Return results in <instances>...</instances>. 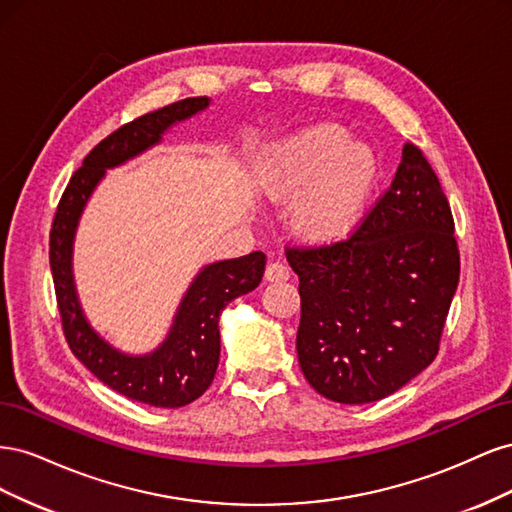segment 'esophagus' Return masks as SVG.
Listing matches in <instances>:
<instances>
[{"instance_id":"34e87169","label":"esophagus","mask_w":512,"mask_h":512,"mask_svg":"<svg viewBox=\"0 0 512 512\" xmlns=\"http://www.w3.org/2000/svg\"><path fill=\"white\" fill-rule=\"evenodd\" d=\"M265 280L267 282H286V280H290V269L284 265V262H269L267 271H265Z\"/></svg>"}]
</instances>
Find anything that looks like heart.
<instances>
[{
  "label": "heart",
  "mask_w": 512,
  "mask_h": 512,
  "mask_svg": "<svg viewBox=\"0 0 512 512\" xmlns=\"http://www.w3.org/2000/svg\"><path fill=\"white\" fill-rule=\"evenodd\" d=\"M380 162L367 143L350 141L337 123H318L273 145L256 173L273 205H294L292 228L305 241L333 243L363 220L376 190Z\"/></svg>",
  "instance_id": "1"
}]
</instances>
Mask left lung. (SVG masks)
<instances>
[{
	"mask_svg": "<svg viewBox=\"0 0 512 512\" xmlns=\"http://www.w3.org/2000/svg\"><path fill=\"white\" fill-rule=\"evenodd\" d=\"M451 205L423 151L404 145L391 188L350 239L290 247L303 376L337 404H371L436 359L459 284Z\"/></svg>",
	"mask_w": 512,
	"mask_h": 512,
	"instance_id": "left-lung-1",
	"label": "left lung"
}]
</instances>
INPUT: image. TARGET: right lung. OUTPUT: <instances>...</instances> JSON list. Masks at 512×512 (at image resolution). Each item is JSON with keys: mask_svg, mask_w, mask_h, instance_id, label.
<instances>
[{"mask_svg": "<svg viewBox=\"0 0 512 512\" xmlns=\"http://www.w3.org/2000/svg\"><path fill=\"white\" fill-rule=\"evenodd\" d=\"M211 98H185L138 117L89 151L61 196L51 228V271L66 342L91 374L128 399L156 408H181L203 395L220 361V314L241 294L252 292L265 273L267 256L252 252L220 260L198 271L185 290L164 342L147 354L111 346L83 314L72 275V250L79 220L108 168L126 164L162 141L175 123L205 111Z\"/></svg>", "mask_w": 512, "mask_h": 512, "instance_id": "obj_1", "label": "right lung"}]
</instances>
